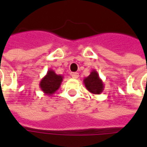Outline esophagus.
Instances as JSON below:
<instances>
[{"mask_svg": "<svg viewBox=\"0 0 147 147\" xmlns=\"http://www.w3.org/2000/svg\"><path fill=\"white\" fill-rule=\"evenodd\" d=\"M71 76L73 78H78V77H79V74H78V73H73L72 74H71Z\"/></svg>", "mask_w": 147, "mask_h": 147, "instance_id": "1", "label": "esophagus"}]
</instances>
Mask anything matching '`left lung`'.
I'll return each mask as SVG.
<instances>
[{
    "mask_svg": "<svg viewBox=\"0 0 147 147\" xmlns=\"http://www.w3.org/2000/svg\"><path fill=\"white\" fill-rule=\"evenodd\" d=\"M83 83L88 92L92 94H100L104 91L105 85L103 81L99 77L97 71L93 70L91 72L90 75L84 78Z\"/></svg>",
    "mask_w": 147,
    "mask_h": 147,
    "instance_id": "left-lung-1",
    "label": "left lung"
}]
</instances>
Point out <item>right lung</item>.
<instances>
[{
  "mask_svg": "<svg viewBox=\"0 0 147 147\" xmlns=\"http://www.w3.org/2000/svg\"><path fill=\"white\" fill-rule=\"evenodd\" d=\"M64 77L60 74H56L55 71L49 69L47 74L40 81L39 87L45 95L52 96L60 87Z\"/></svg>",
  "mask_w": 147,
  "mask_h": 147,
  "instance_id": "1",
  "label": "right lung"
}]
</instances>
